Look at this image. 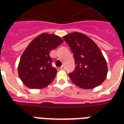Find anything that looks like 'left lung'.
Returning a JSON list of instances; mask_svg holds the SVG:
<instances>
[{
    "instance_id": "1",
    "label": "left lung",
    "mask_w": 124,
    "mask_h": 124,
    "mask_svg": "<svg viewBox=\"0 0 124 124\" xmlns=\"http://www.w3.org/2000/svg\"><path fill=\"white\" fill-rule=\"evenodd\" d=\"M62 42L58 36L42 33L28 44L18 66V76L26 87L42 89L54 80L57 70L52 65L50 52Z\"/></svg>"
}]
</instances>
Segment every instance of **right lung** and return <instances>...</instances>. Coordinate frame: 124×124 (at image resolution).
<instances>
[{"instance_id":"obj_1","label":"right lung","mask_w":124,"mask_h":124,"mask_svg":"<svg viewBox=\"0 0 124 124\" xmlns=\"http://www.w3.org/2000/svg\"><path fill=\"white\" fill-rule=\"evenodd\" d=\"M63 39L70 47L75 60V70L69 74L72 82L83 89L100 86L107 77L108 66L98 46L88 36L77 32Z\"/></svg>"}]
</instances>
